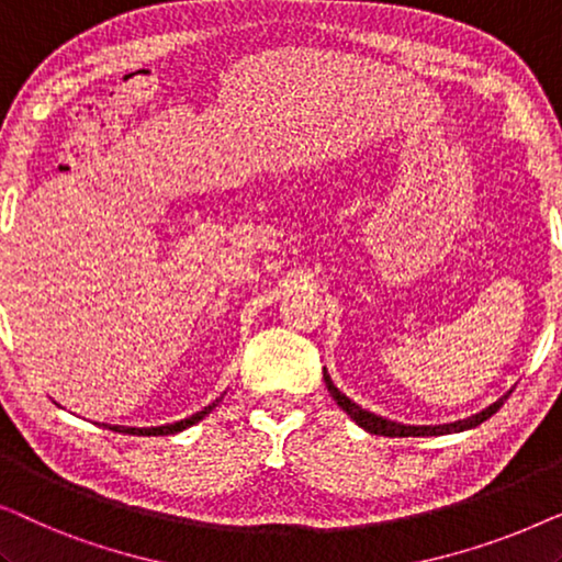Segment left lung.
<instances>
[{"label":"left lung","mask_w":562,"mask_h":562,"mask_svg":"<svg viewBox=\"0 0 562 562\" xmlns=\"http://www.w3.org/2000/svg\"><path fill=\"white\" fill-rule=\"evenodd\" d=\"M325 383H327V391H329V394H333V398H335L337 406H340L342 412H348L350 417L356 419L360 427L368 429V432H371V435H383V437H429V435L437 437V435L463 432V429L479 427L481 422H486L488 417H494V414L504 406V398H506V396L498 398V402L491 404L486 412L475 414V417H468L463 422H456V425H440V427H412L409 425V427H406V425H396V422H389V419H383V417H375V414H371V412L360 409L358 404H352L348 396L337 391V386H335L333 381H329L327 373H325Z\"/></svg>","instance_id":"8db88e82"}]
</instances>
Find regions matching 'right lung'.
<instances>
[{
  "instance_id": "right-lung-1",
  "label": "right lung",
  "mask_w": 562,
  "mask_h": 562,
  "mask_svg": "<svg viewBox=\"0 0 562 562\" xmlns=\"http://www.w3.org/2000/svg\"><path fill=\"white\" fill-rule=\"evenodd\" d=\"M220 404V398L217 402H212L210 406H204L202 412H196V414H191L189 419H181V422H176V425H164V427H148V429H135V427H110V429H114V432H127V435H148V437H158V435H173V432H181V429H187V427H191L194 425V422H199V419H204L206 414H210L214 406Z\"/></svg>"
}]
</instances>
